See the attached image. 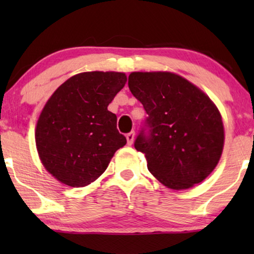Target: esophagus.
<instances>
[{
	"label": "esophagus",
	"instance_id": "obj_1",
	"mask_svg": "<svg viewBox=\"0 0 254 254\" xmlns=\"http://www.w3.org/2000/svg\"><path fill=\"white\" fill-rule=\"evenodd\" d=\"M134 137H135V133H134V131H130V133H128V134L126 135V138H127V143H128V145H131V144H133Z\"/></svg>",
	"mask_w": 254,
	"mask_h": 254
}]
</instances>
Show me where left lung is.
I'll use <instances>...</instances> for the list:
<instances>
[{
	"label": "left lung",
	"instance_id": "obj_1",
	"mask_svg": "<svg viewBox=\"0 0 254 254\" xmlns=\"http://www.w3.org/2000/svg\"><path fill=\"white\" fill-rule=\"evenodd\" d=\"M130 92L147 112L134 147L163 185L190 189L210 175L223 150L220 112L195 85L171 72H131Z\"/></svg>",
	"mask_w": 254,
	"mask_h": 254
}]
</instances>
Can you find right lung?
Instances as JSON below:
<instances>
[{"label": "right lung", "mask_w": 254, "mask_h": 254, "mask_svg": "<svg viewBox=\"0 0 254 254\" xmlns=\"http://www.w3.org/2000/svg\"><path fill=\"white\" fill-rule=\"evenodd\" d=\"M124 72L90 71L67 79L45 105L36 128L39 157L65 185H89L105 171L126 137L109 104L126 84Z\"/></svg>", "instance_id": "1"}]
</instances>
